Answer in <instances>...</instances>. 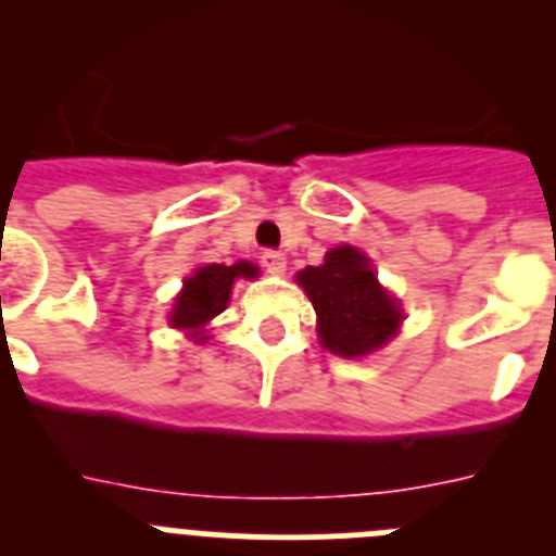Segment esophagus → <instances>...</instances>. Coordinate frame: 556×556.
Returning <instances> with one entry per match:
<instances>
[{
    "mask_svg": "<svg viewBox=\"0 0 556 556\" xmlns=\"http://www.w3.org/2000/svg\"><path fill=\"white\" fill-rule=\"evenodd\" d=\"M262 264L269 275L287 273V258H283V253H275V250H267V253L262 255Z\"/></svg>",
    "mask_w": 556,
    "mask_h": 556,
    "instance_id": "obj_1",
    "label": "esophagus"
}]
</instances>
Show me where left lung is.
I'll use <instances>...</instances> for the list:
<instances>
[{
  "label": "left lung",
  "instance_id": "8db88e82",
  "mask_svg": "<svg viewBox=\"0 0 556 556\" xmlns=\"http://www.w3.org/2000/svg\"><path fill=\"white\" fill-rule=\"evenodd\" d=\"M298 283L317 312L320 345L337 356H367L404 323L401 303L378 283L370 258L351 244L328 250L320 267L301 269Z\"/></svg>",
  "mask_w": 556,
  "mask_h": 556
}]
</instances>
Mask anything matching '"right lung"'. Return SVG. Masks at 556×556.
<instances>
[{"label":"right lung","instance_id":"obj_1","mask_svg":"<svg viewBox=\"0 0 556 556\" xmlns=\"http://www.w3.org/2000/svg\"><path fill=\"white\" fill-rule=\"evenodd\" d=\"M236 278H258V267L250 262H236L230 267L205 264V267L194 269L184 281V289L175 298V303H172V328L186 331L194 342H205L208 339L205 326L217 314L225 312Z\"/></svg>","mask_w":556,"mask_h":556}]
</instances>
